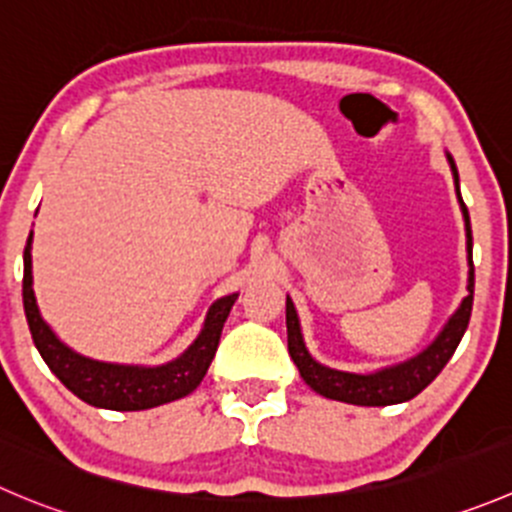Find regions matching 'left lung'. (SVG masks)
Instances as JSON below:
<instances>
[{
    "mask_svg": "<svg viewBox=\"0 0 512 512\" xmlns=\"http://www.w3.org/2000/svg\"><path fill=\"white\" fill-rule=\"evenodd\" d=\"M450 170H453L455 187H458V167H455L453 157L448 155ZM460 197V190H458ZM460 207H463L465 217V230H468V252H473V235H470V215L468 207H465L463 197H460ZM473 287H475V267H473V255H470V277H468V292L463 305L458 307L450 322L445 325V330L440 332L438 340L428 347V350L420 352L413 360L403 362V365L385 367L380 372H370V375H355V372H342L332 370V367L320 365L315 357L307 352L305 342H302L300 332V320H297V312L292 300L287 297L285 315H287V350L290 357L295 360L297 370H300L302 380L310 385L315 393L325 395L330 400H340V403L350 405H367V408H382V405H398L405 400H413L415 395L423 393L430 382L440 375L448 360L453 357L455 347L463 340L465 330H468L470 312H473Z\"/></svg>",
    "mask_w": 512,
    "mask_h": 512,
    "instance_id": "8db88e82",
    "label": "left lung"
}]
</instances>
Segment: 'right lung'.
<instances>
[{
  "mask_svg": "<svg viewBox=\"0 0 512 512\" xmlns=\"http://www.w3.org/2000/svg\"><path fill=\"white\" fill-rule=\"evenodd\" d=\"M32 235L24 247V315H27L29 332L37 345L39 355L49 365V370L62 380L67 390H72L79 400L104 410H147L157 405L172 403L190 395L205 377L217 345H220L222 327L227 315L235 305L237 295H227L217 300L207 312L205 327L200 337L182 352L177 360L160 367H137V365H112V362L89 360L69 350L64 342L57 340L47 322L37 310L32 290Z\"/></svg>",
  "mask_w": 512,
  "mask_h": 512,
  "instance_id": "add662e5",
  "label": "right lung"
}]
</instances>
